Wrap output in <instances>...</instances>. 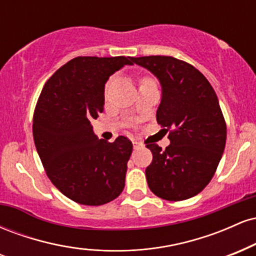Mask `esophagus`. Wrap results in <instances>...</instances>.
<instances>
[{"label":"esophagus","mask_w":256,"mask_h":256,"mask_svg":"<svg viewBox=\"0 0 256 256\" xmlns=\"http://www.w3.org/2000/svg\"><path fill=\"white\" fill-rule=\"evenodd\" d=\"M132 144H134V149H138L140 146V143L137 142V140H134V142H132Z\"/></svg>","instance_id":"obj_1"}]
</instances>
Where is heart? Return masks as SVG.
I'll return each mask as SVG.
<instances>
[{"instance_id":"1","label":"heart","mask_w":256,"mask_h":256,"mask_svg":"<svg viewBox=\"0 0 256 256\" xmlns=\"http://www.w3.org/2000/svg\"><path fill=\"white\" fill-rule=\"evenodd\" d=\"M146 79H143V80H146Z\"/></svg>"}]
</instances>
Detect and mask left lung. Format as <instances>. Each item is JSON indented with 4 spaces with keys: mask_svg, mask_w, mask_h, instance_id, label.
<instances>
[{
    "mask_svg": "<svg viewBox=\"0 0 256 256\" xmlns=\"http://www.w3.org/2000/svg\"><path fill=\"white\" fill-rule=\"evenodd\" d=\"M150 71L162 89L156 120L171 144L165 150L146 144L152 154L146 167L148 186L158 198L183 201L198 195L213 178L225 149L226 124L218 98L192 64L172 56L131 58Z\"/></svg>",
    "mask_w": 256,
    "mask_h": 256,
    "instance_id": "obj_1",
    "label": "left lung"
}]
</instances>
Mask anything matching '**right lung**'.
<instances>
[{
  "label": "right lung",
  "mask_w": 256,
  "mask_h": 256,
  "mask_svg": "<svg viewBox=\"0 0 256 256\" xmlns=\"http://www.w3.org/2000/svg\"><path fill=\"white\" fill-rule=\"evenodd\" d=\"M131 58L78 56L44 84L34 114V140L52 183L72 201L101 206L124 190L132 143L98 140L90 120L104 112V84Z\"/></svg>",
  "instance_id": "1"
}]
</instances>
